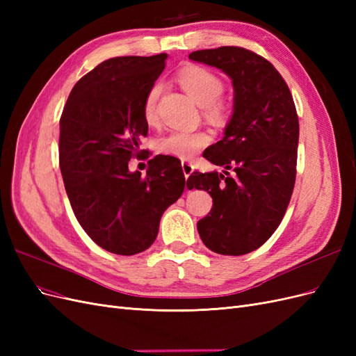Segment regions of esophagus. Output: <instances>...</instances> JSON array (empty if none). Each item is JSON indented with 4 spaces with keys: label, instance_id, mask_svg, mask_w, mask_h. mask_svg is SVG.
Here are the masks:
<instances>
[{
    "label": "esophagus",
    "instance_id": "obj_1",
    "mask_svg": "<svg viewBox=\"0 0 356 356\" xmlns=\"http://www.w3.org/2000/svg\"><path fill=\"white\" fill-rule=\"evenodd\" d=\"M181 166H182V172H184V177L187 179L193 174V170H195V166H193L191 163H188V161H182Z\"/></svg>",
    "mask_w": 356,
    "mask_h": 356
}]
</instances>
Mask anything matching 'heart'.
Wrapping results in <instances>:
<instances>
[{
    "instance_id": "b5f03b06",
    "label": "heart",
    "mask_w": 356,
    "mask_h": 356,
    "mask_svg": "<svg viewBox=\"0 0 356 356\" xmlns=\"http://www.w3.org/2000/svg\"><path fill=\"white\" fill-rule=\"evenodd\" d=\"M178 81L191 99L204 106V114L209 120L218 122L224 117L225 108L222 102L217 101L222 92V81L209 70L190 65L178 72ZM161 92V84L156 83L148 90L144 102V117L153 122L156 117V104ZM209 144V135L200 131H172L157 141L159 152L178 159H191L200 148Z\"/></svg>"
}]
</instances>
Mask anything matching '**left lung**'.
<instances>
[{"mask_svg":"<svg viewBox=\"0 0 356 356\" xmlns=\"http://www.w3.org/2000/svg\"><path fill=\"white\" fill-rule=\"evenodd\" d=\"M233 84V113L224 136L203 157L218 172H193L187 187L208 191L212 209L197 222L211 251L243 255L260 248L281 224L296 182L298 117L282 75L270 62L242 47L190 53ZM234 169V175L228 170Z\"/></svg>","mask_w":356,"mask_h":356,"instance_id":"left-lung-1","label":"left lung"}]
</instances>
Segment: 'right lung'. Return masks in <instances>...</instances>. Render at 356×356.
Masks as SVG:
<instances>
[{
    "label": "right lung",
    "mask_w": 356,
    "mask_h": 356,
    "mask_svg": "<svg viewBox=\"0 0 356 356\" xmlns=\"http://www.w3.org/2000/svg\"><path fill=\"white\" fill-rule=\"evenodd\" d=\"M166 53L104 60L72 88L60 117L59 166L75 218L105 251L135 255L153 245L163 212L184 191L181 161L148 160L129 170L148 123L144 102Z\"/></svg>",
    "instance_id": "add662e5"
}]
</instances>
